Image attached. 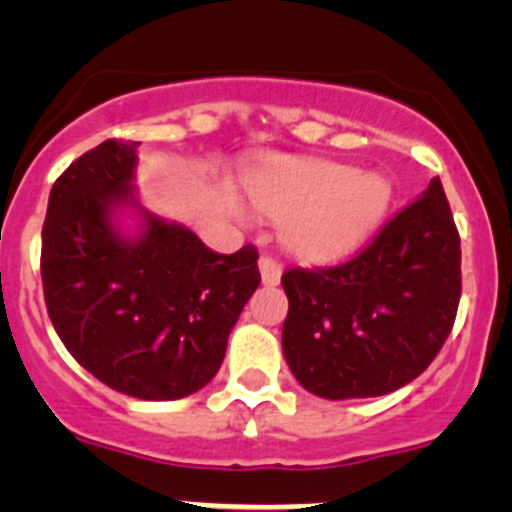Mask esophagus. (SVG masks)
I'll return each instance as SVG.
<instances>
[{
  "label": "esophagus",
  "instance_id": "1",
  "mask_svg": "<svg viewBox=\"0 0 512 512\" xmlns=\"http://www.w3.org/2000/svg\"><path fill=\"white\" fill-rule=\"evenodd\" d=\"M260 275H262V285H267V287L280 285L282 265L275 260V257L262 255V257H260Z\"/></svg>",
  "mask_w": 512,
  "mask_h": 512
}]
</instances>
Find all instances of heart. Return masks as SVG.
Listing matches in <instances>:
<instances>
[{
    "instance_id": "b5f03b06",
    "label": "heart",
    "mask_w": 512,
    "mask_h": 512,
    "mask_svg": "<svg viewBox=\"0 0 512 512\" xmlns=\"http://www.w3.org/2000/svg\"><path fill=\"white\" fill-rule=\"evenodd\" d=\"M262 218L282 223V242L304 262L352 255L389 213L394 188L379 173L332 160L270 158L247 180Z\"/></svg>"
}]
</instances>
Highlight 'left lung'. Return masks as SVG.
<instances>
[{"instance_id":"1","label":"left lung","mask_w":512,"mask_h":512,"mask_svg":"<svg viewBox=\"0 0 512 512\" xmlns=\"http://www.w3.org/2000/svg\"><path fill=\"white\" fill-rule=\"evenodd\" d=\"M282 352L294 379L332 401L401 389L441 352L461 299V237L441 180L354 260L282 275Z\"/></svg>"}]
</instances>
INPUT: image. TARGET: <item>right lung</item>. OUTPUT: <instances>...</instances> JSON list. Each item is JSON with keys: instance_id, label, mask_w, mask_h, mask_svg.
I'll return each mask as SVG.
<instances>
[{"instance_id": "1", "label": "right lung", "mask_w": 512, "mask_h": 512, "mask_svg": "<svg viewBox=\"0 0 512 512\" xmlns=\"http://www.w3.org/2000/svg\"><path fill=\"white\" fill-rule=\"evenodd\" d=\"M136 148L111 138L59 175L41 282L56 334L86 371L133 399L173 401L218 374L260 270L252 245L218 255L143 208Z\"/></svg>"}]
</instances>
